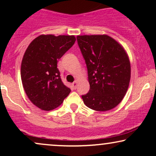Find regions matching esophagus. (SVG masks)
<instances>
[{
    "label": "esophagus",
    "mask_w": 156,
    "mask_h": 156,
    "mask_svg": "<svg viewBox=\"0 0 156 156\" xmlns=\"http://www.w3.org/2000/svg\"><path fill=\"white\" fill-rule=\"evenodd\" d=\"M77 83H78V80H75V81L73 83V87H74V89H76Z\"/></svg>",
    "instance_id": "esophagus-1"
}]
</instances>
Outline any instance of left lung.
Returning a JSON list of instances; mask_svg holds the SVG:
<instances>
[{
	"label": "left lung",
	"instance_id": "obj_1",
	"mask_svg": "<svg viewBox=\"0 0 156 156\" xmlns=\"http://www.w3.org/2000/svg\"><path fill=\"white\" fill-rule=\"evenodd\" d=\"M87 64L90 89L81 95L84 104L98 112L114 108L124 98L130 79V64L124 48L107 35L77 37Z\"/></svg>",
	"mask_w": 156,
	"mask_h": 156
}]
</instances>
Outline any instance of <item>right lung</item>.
Segmentation results:
<instances>
[{"label": "right lung", "instance_id": "add662e5", "mask_svg": "<svg viewBox=\"0 0 156 156\" xmlns=\"http://www.w3.org/2000/svg\"><path fill=\"white\" fill-rule=\"evenodd\" d=\"M76 42L74 36L40 35L28 45L21 64V80L29 100L51 111L70 92L62 82L57 62Z\"/></svg>", "mask_w": 156, "mask_h": 156}]
</instances>
